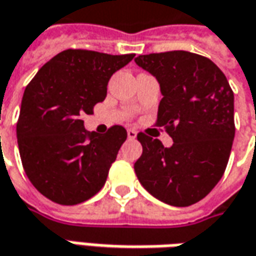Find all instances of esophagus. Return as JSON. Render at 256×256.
Listing matches in <instances>:
<instances>
[{"instance_id":"obj_1","label":"esophagus","mask_w":256,"mask_h":256,"mask_svg":"<svg viewBox=\"0 0 256 256\" xmlns=\"http://www.w3.org/2000/svg\"><path fill=\"white\" fill-rule=\"evenodd\" d=\"M128 137L130 140H134L137 137V132L136 130H133V128H128Z\"/></svg>"}]
</instances>
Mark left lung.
<instances>
[{
    "instance_id": "obj_1",
    "label": "left lung",
    "mask_w": 256,
    "mask_h": 256,
    "mask_svg": "<svg viewBox=\"0 0 256 256\" xmlns=\"http://www.w3.org/2000/svg\"><path fill=\"white\" fill-rule=\"evenodd\" d=\"M137 65L160 84L157 126L172 138L138 133L143 153L134 163L138 181L153 197L174 207L198 202L221 180L231 154L234 92L208 58L187 50L138 55Z\"/></svg>"
}]
</instances>
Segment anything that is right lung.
<instances>
[{"label":"right lung","instance_id":"obj_1","mask_svg":"<svg viewBox=\"0 0 256 256\" xmlns=\"http://www.w3.org/2000/svg\"><path fill=\"white\" fill-rule=\"evenodd\" d=\"M133 58L66 49L25 88L16 123L20 156L32 186L50 201L76 206L104 186L128 132L112 126L104 134L90 133L80 118L104 100L112 75Z\"/></svg>","mask_w":256,"mask_h":256}]
</instances>
